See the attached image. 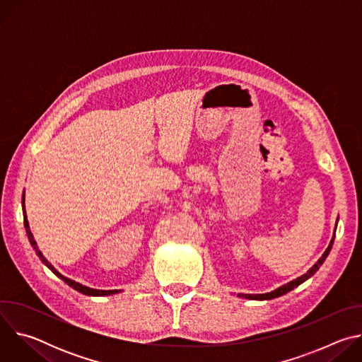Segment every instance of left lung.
I'll return each instance as SVG.
<instances>
[{
    "mask_svg": "<svg viewBox=\"0 0 362 362\" xmlns=\"http://www.w3.org/2000/svg\"><path fill=\"white\" fill-rule=\"evenodd\" d=\"M334 238H335V233H334ZM334 238H332V240H331V243H329V246L327 247V250L324 252V255L320 257L318 259V262L309 269L305 275H302V276H299L298 279H295V281H292V282H289V284H286V285H284V286H281V288H278V289H275V291H272V292H269V293H261V295H249V293H239V296H242V298H246V299H257V300H264V299H274V298H278V296H281V295H285V293H288L289 291H292L293 288H296L298 285H300L302 282H305L306 279H309L311 278L318 269H320V267L324 264V261L327 259V256H328V253H329V250H331V247H332V245H334Z\"/></svg>",
    "mask_w": 362,
    "mask_h": 362,
    "instance_id": "obj_1",
    "label": "left lung"
}]
</instances>
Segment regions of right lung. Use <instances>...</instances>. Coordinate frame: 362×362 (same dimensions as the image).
I'll return each instance as SVG.
<instances>
[{
  "label": "right lung",
  "instance_id": "add662e5",
  "mask_svg": "<svg viewBox=\"0 0 362 362\" xmlns=\"http://www.w3.org/2000/svg\"><path fill=\"white\" fill-rule=\"evenodd\" d=\"M23 202H24V199H23ZM24 226H25V230H27V235H28L30 243H31V246L34 247L35 253L40 256V259L42 261V264H45L51 271H53L59 278H62L67 285H70V286H71V288H74L76 291H78V292H81V293H84V295H90V296H105V295H112V293H116V292H117V289H113V291H98V289H91V288H87V286H84V285H81V284H78V282H74V281H71V279H69V278L63 276L60 272H57V271L54 269V267L51 265V264L45 259V257L42 256V253L38 250V246H37V243H35V240H34V238H33V233H31V230H30V226H28V221H27L25 211H24Z\"/></svg>",
  "mask_w": 362,
  "mask_h": 362
}]
</instances>
